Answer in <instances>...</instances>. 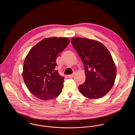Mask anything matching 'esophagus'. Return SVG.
<instances>
[{"label": "esophagus", "mask_w": 135, "mask_h": 135, "mask_svg": "<svg viewBox=\"0 0 135 135\" xmlns=\"http://www.w3.org/2000/svg\"><path fill=\"white\" fill-rule=\"evenodd\" d=\"M74 76H75V74H72V75H68V77L69 78H71V77H74Z\"/></svg>", "instance_id": "34e87169"}]
</instances>
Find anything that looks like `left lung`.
Here are the masks:
<instances>
[{
	"mask_svg": "<svg viewBox=\"0 0 135 135\" xmlns=\"http://www.w3.org/2000/svg\"><path fill=\"white\" fill-rule=\"evenodd\" d=\"M71 42L84 65L86 79L78 86L79 92L89 99L102 98L112 88L117 75L110 52L95 40L74 37Z\"/></svg>",
	"mask_w": 135,
	"mask_h": 135,
	"instance_id": "1",
	"label": "left lung"
}]
</instances>
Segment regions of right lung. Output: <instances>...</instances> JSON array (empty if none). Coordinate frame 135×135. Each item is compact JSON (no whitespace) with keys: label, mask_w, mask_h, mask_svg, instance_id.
Segmentation results:
<instances>
[{"label":"right lung","mask_w":135,"mask_h":135,"mask_svg":"<svg viewBox=\"0 0 135 135\" xmlns=\"http://www.w3.org/2000/svg\"><path fill=\"white\" fill-rule=\"evenodd\" d=\"M69 42L67 37L44 38L28 53L24 62L23 77L28 90L36 98L48 100L61 93L64 77L56 68V59Z\"/></svg>","instance_id":"1"}]
</instances>
